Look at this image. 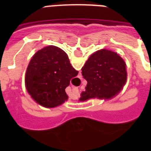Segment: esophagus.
<instances>
[{"mask_svg": "<svg viewBox=\"0 0 151 151\" xmlns=\"http://www.w3.org/2000/svg\"><path fill=\"white\" fill-rule=\"evenodd\" d=\"M73 91L75 92L76 94H77V93H78V88L73 87Z\"/></svg>", "mask_w": 151, "mask_h": 151, "instance_id": "obj_1", "label": "esophagus"}]
</instances>
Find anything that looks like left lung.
Instances as JSON below:
<instances>
[{"label":"left lung","instance_id":"1","mask_svg":"<svg viewBox=\"0 0 151 151\" xmlns=\"http://www.w3.org/2000/svg\"><path fill=\"white\" fill-rule=\"evenodd\" d=\"M82 74L88 83L80 101L112 98L122 90L127 79L125 61L116 52L106 49L90 56L82 68Z\"/></svg>","mask_w":151,"mask_h":151}]
</instances>
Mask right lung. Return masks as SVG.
<instances>
[{
	"label": "right lung",
	"instance_id": "1",
	"mask_svg": "<svg viewBox=\"0 0 151 151\" xmlns=\"http://www.w3.org/2000/svg\"><path fill=\"white\" fill-rule=\"evenodd\" d=\"M78 73L67 54L50 45L36 52L30 60L25 78L26 89L38 104L55 107L67 101L65 89Z\"/></svg>",
	"mask_w": 151,
	"mask_h": 151
}]
</instances>
